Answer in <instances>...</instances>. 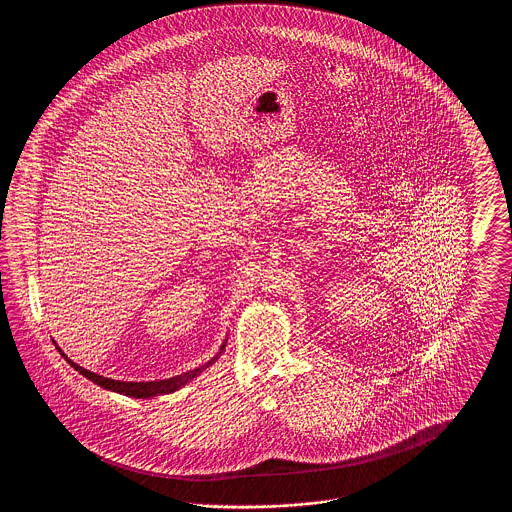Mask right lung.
I'll list each match as a JSON object with an SVG mask.
<instances>
[{
	"mask_svg": "<svg viewBox=\"0 0 512 512\" xmlns=\"http://www.w3.org/2000/svg\"><path fill=\"white\" fill-rule=\"evenodd\" d=\"M224 347H226V341L220 345L219 353H217L209 363H205L203 366H197L194 370H188V372H184V374L172 376V378H167V380H153V382H121V380L103 378V376H99L96 372H90V370L76 365L59 347H57V351L61 353V357H63L69 365L73 366L74 370H78L82 376H86L88 380H92L94 384H98L103 390L115 391V393H121V395H126V397H134V399H149V397H157V395H165V393H174V391L184 388L188 382H192L205 368H209V366L213 365V363L219 359L220 355H222V351H224Z\"/></svg>",
	"mask_w": 512,
	"mask_h": 512,
	"instance_id": "obj_1",
	"label": "right lung"
}]
</instances>
